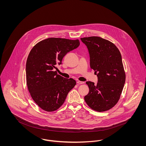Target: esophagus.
<instances>
[{
    "label": "esophagus",
    "mask_w": 146,
    "mask_h": 146,
    "mask_svg": "<svg viewBox=\"0 0 146 146\" xmlns=\"http://www.w3.org/2000/svg\"><path fill=\"white\" fill-rule=\"evenodd\" d=\"M77 83L78 84H84V82H81V81H77Z\"/></svg>",
    "instance_id": "obj_1"
}]
</instances>
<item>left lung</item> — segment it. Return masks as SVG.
Segmentation results:
<instances>
[{
  "label": "left lung",
  "instance_id": "8db88e82",
  "mask_svg": "<svg viewBox=\"0 0 146 146\" xmlns=\"http://www.w3.org/2000/svg\"><path fill=\"white\" fill-rule=\"evenodd\" d=\"M80 39L88 48L90 67L98 77L97 84L86 82L90 90L84 100L94 111H107L119 101L125 83V73L121 53L111 42L101 37Z\"/></svg>",
  "mask_w": 146,
  "mask_h": 146
}]
</instances>
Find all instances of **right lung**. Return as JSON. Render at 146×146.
Instances as JSON below:
<instances>
[{"mask_svg": "<svg viewBox=\"0 0 146 146\" xmlns=\"http://www.w3.org/2000/svg\"><path fill=\"white\" fill-rule=\"evenodd\" d=\"M79 44L78 39L49 38L31 49L26 63L27 84L32 99L43 110H57L76 86L75 80L63 78L54 69L68 52Z\"/></svg>", "mask_w": 146, "mask_h": 146, "instance_id": "add662e5", "label": "right lung"}]
</instances>
